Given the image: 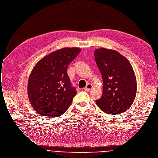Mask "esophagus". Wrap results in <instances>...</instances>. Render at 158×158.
Wrapping results in <instances>:
<instances>
[{"label":"esophagus","instance_id":"34e87169","mask_svg":"<svg viewBox=\"0 0 158 158\" xmlns=\"http://www.w3.org/2000/svg\"><path fill=\"white\" fill-rule=\"evenodd\" d=\"M92 88H93L92 85L90 84V83H88V84L86 86V87H85L84 89L86 90V91H90L91 89H92Z\"/></svg>","mask_w":158,"mask_h":158}]
</instances>
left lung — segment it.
I'll use <instances>...</instances> for the list:
<instances>
[{"mask_svg":"<svg viewBox=\"0 0 158 158\" xmlns=\"http://www.w3.org/2000/svg\"><path fill=\"white\" fill-rule=\"evenodd\" d=\"M94 57L104 84L102 96L96 101V104L106 113L125 112L137 93L136 77L131 63L118 52L105 48L96 49Z\"/></svg>","mask_w":158,"mask_h":158,"instance_id":"left-lung-1","label":"left lung"}]
</instances>
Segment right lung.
I'll list each match as a JSON object with an SVG mask.
<instances>
[{"label": "right lung", "mask_w": 158, "mask_h": 158, "mask_svg": "<svg viewBox=\"0 0 158 158\" xmlns=\"http://www.w3.org/2000/svg\"><path fill=\"white\" fill-rule=\"evenodd\" d=\"M79 48H64L45 56L32 69L27 94L34 109L40 114L55 118L64 114L77 94L67 69L80 53Z\"/></svg>", "instance_id": "obj_1"}]
</instances>
